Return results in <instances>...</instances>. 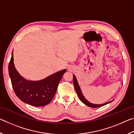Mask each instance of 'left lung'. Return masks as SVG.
I'll return each instance as SVG.
<instances>
[{"label":"left lung","mask_w":134,"mask_h":134,"mask_svg":"<svg viewBox=\"0 0 134 134\" xmlns=\"http://www.w3.org/2000/svg\"><path fill=\"white\" fill-rule=\"evenodd\" d=\"M73 83H74V87H75L76 93H77V96H79V98L80 99V100L84 104H85L86 105L89 106V107H91V108H100V107H102V106L105 105H106V104H108V103H110V102H111L113 101V100H112V101L108 102H107V103L101 104V105H96V104H93L92 103H90V102H89V101H87V100L85 99V97L83 96L82 93H81V90L80 89V87H79V85L78 84L77 80V79L76 78V76L74 75H73Z\"/></svg>","instance_id":"8db88e82"}]
</instances>
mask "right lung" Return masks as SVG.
Masks as SVG:
<instances>
[{"label":"right lung","instance_id":"obj_1","mask_svg":"<svg viewBox=\"0 0 134 134\" xmlns=\"http://www.w3.org/2000/svg\"><path fill=\"white\" fill-rule=\"evenodd\" d=\"M8 69L12 88L18 98L25 103L38 107L46 105L52 100L58 84L66 71L65 69L61 70L42 80H27L19 75L15 68L13 53Z\"/></svg>","mask_w":134,"mask_h":134}]
</instances>
